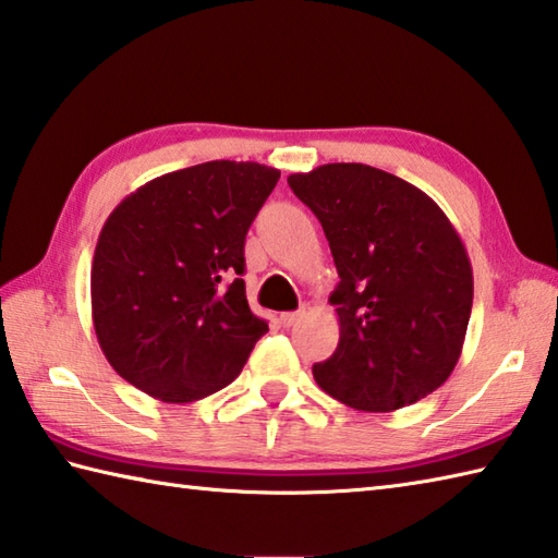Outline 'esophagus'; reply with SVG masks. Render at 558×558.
I'll use <instances>...</instances> for the list:
<instances>
[{
    "label": "esophagus",
    "instance_id": "34e87169",
    "mask_svg": "<svg viewBox=\"0 0 558 558\" xmlns=\"http://www.w3.org/2000/svg\"><path fill=\"white\" fill-rule=\"evenodd\" d=\"M300 316H302V310H298V312H282L280 314V324L282 326H294L300 322Z\"/></svg>",
    "mask_w": 558,
    "mask_h": 558
}]
</instances>
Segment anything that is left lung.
Instances as JSON below:
<instances>
[{
  "instance_id": "1",
  "label": "left lung",
  "mask_w": 558,
  "mask_h": 558,
  "mask_svg": "<svg viewBox=\"0 0 558 558\" xmlns=\"http://www.w3.org/2000/svg\"><path fill=\"white\" fill-rule=\"evenodd\" d=\"M329 239L341 338L312 367L345 407L387 413L445 385L462 355L474 276L460 234L416 185L367 163L288 177Z\"/></svg>"
}]
</instances>
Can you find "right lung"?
I'll list each match as a JSON object with an SVG mask.
<instances>
[{"instance_id": "right-lung-1", "label": "right lung", "mask_w": 558, "mask_h": 558, "mask_svg": "<svg viewBox=\"0 0 558 558\" xmlns=\"http://www.w3.org/2000/svg\"><path fill=\"white\" fill-rule=\"evenodd\" d=\"M280 171L205 161L140 185L108 215L92 264L98 345L130 385L189 403L242 373L268 324L248 310L244 242Z\"/></svg>"}]
</instances>
